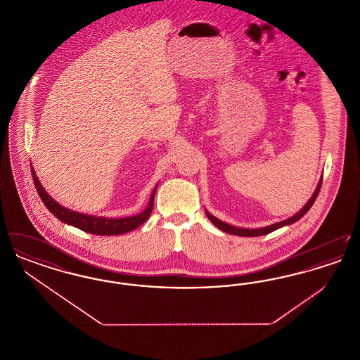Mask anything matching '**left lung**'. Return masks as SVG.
<instances>
[{"label":"left lung","instance_id":"8db88e82","mask_svg":"<svg viewBox=\"0 0 360 360\" xmlns=\"http://www.w3.org/2000/svg\"><path fill=\"white\" fill-rule=\"evenodd\" d=\"M321 185H323V178L319 181V185H317V188L314 190V193H313V195L310 197V200L308 201V204L304 206L297 214H294L292 217L290 219H288V220H285V221H281V223H275L271 224V225H267V226H263V228H257V229H247V228H238V226H233V225H229V224L224 223L221 220H219V219H216L214 216H212L207 210H205L206 216H207V219L212 221V223L214 224L219 229H221L224 232H226V233H229V235H236V236H247V238H252V236H262V235H267V233H270V232H273L275 229H279V228H282V226H285V225H290V224L295 223V221H298L307 212H308L309 209L311 207V205L314 204V201H316V198H317V195H319V193H320V188H321Z\"/></svg>","mask_w":360,"mask_h":360}]
</instances>
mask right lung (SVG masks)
Returning a JSON list of instances; mask_svg holds the SVG:
<instances>
[{
	"mask_svg": "<svg viewBox=\"0 0 360 360\" xmlns=\"http://www.w3.org/2000/svg\"><path fill=\"white\" fill-rule=\"evenodd\" d=\"M31 172L34 176V188L37 190L41 201L44 202V205L47 206V209L51 212L52 214L56 219H59L60 221L72 225L81 231H85L87 233L101 235V236H113V235L127 233L129 231L136 229L137 226H140L141 224L146 223L153 212V207H154L155 191L158 186L154 188L147 207L136 216L122 217V219H108V217H96V216H90V214L78 213V212L70 210L65 206L59 205L43 188L40 181L36 176V172L32 166H31Z\"/></svg>",
	"mask_w": 360,
	"mask_h": 360,
	"instance_id": "right-lung-1",
	"label": "right lung"
}]
</instances>
